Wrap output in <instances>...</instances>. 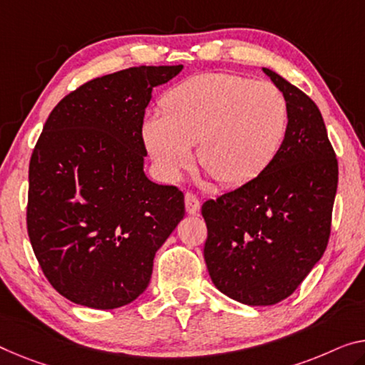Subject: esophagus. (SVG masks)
I'll use <instances>...</instances> for the list:
<instances>
[{"label": "esophagus", "mask_w": 365, "mask_h": 365, "mask_svg": "<svg viewBox=\"0 0 365 365\" xmlns=\"http://www.w3.org/2000/svg\"><path fill=\"white\" fill-rule=\"evenodd\" d=\"M184 204H186V212L189 215H195L200 209L199 199L190 192H186V195H184Z\"/></svg>", "instance_id": "obj_1"}]
</instances>
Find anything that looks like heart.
Instances as JSON below:
<instances>
[{"mask_svg": "<svg viewBox=\"0 0 365 365\" xmlns=\"http://www.w3.org/2000/svg\"><path fill=\"white\" fill-rule=\"evenodd\" d=\"M289 106L272 83L227 73H205L173 86L160 114L145 117L142 140L166 181L192 163L223 186H241L262 175L282 148Z\"/></svg>", "mask_w": 365, "mask_h": 365, "instance_id": "heart-1", "label": "heart"}]
</instances>
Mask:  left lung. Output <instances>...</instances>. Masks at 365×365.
<instances>
[{"mask_svg":"<svg viewBox=\"0 0 365 365\" xmlns=\"http://www.w3.org/2000/svg\"><path fill=\"white\" fill-rule=\"evenodd\" d=\"M262 71L287 99L282 148L262 175L202 205L212 282L245 305L287 299L322 259L338 189V160L317 104L276 71Z\"/></svg>","mask_w":365,"mask_h":365,"instance_id":"obj_1","label":"left lung"}]
</instances>
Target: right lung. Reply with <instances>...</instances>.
Listing matches in <instances>:
<instances>
[{
    "mask_svg": "<svg viewBox=\"0 0 365 365\" xmlns=\"http://www.w3.org/2000/svg\"><path fill=\"white\" fill-rule=\"evenodd\" d=\"M182 70L133 66L85 83L50 112L29 165L27 233L53 289L112 310L148 287L153 259L184 217V194L143 171L153 88Z\"/></svg>",
    "mask_w": 365,
    "mask_h": 365,
    "instance_id": "add662e5",
    "label": "right lung"
}]
</instances>
